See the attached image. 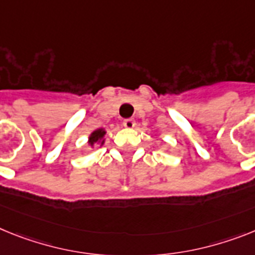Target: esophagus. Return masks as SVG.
I'll list each match as a JSON object with an SVG mask.
<instances>
[{
	"instance_id": "34e87169",
	"label": "esophagus",
	"mask_w": 255,
	"mask_h": 255,
	"mask_svg": "<svg viewBox=\"0 0 255 255\" xmlns=\"http://www.w3.org/2000/svg\"><path fill=\"white\" fill-rule=\"evenodd\" d=\"M123 126L126 128H128V129H131V128H133L134 126H136V122H134L133 119H124Z\"/></svg>"
}]
</instances>
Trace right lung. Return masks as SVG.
I'll return each instance as SVG.
<instances>
[{"label": "right lung", "mask_w": 255, "mask_h": 255, "mask_svg": "<svg viewBox=\"0 0 255 255\" xmlns=\"http://www.w3.org/2000/svg\"><path fill=\"white\" fill-rule=\"evenodd\" d=\"M106 141V129L105 128H97L95 131L92 132L88 137V145L91 147L100 145V147L105 144Z\"/></svg>", "instance_id": "1"}]
</instances>
